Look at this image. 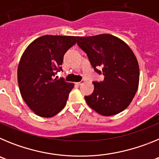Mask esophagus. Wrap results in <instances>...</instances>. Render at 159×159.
I'll use <instances>...</instances> for the list:
<instances>
[{"mask_svg": "<svg viewBox=\"0 0 159 159\" xmlns=\"http://www.w3.org/2000/svg\"><path fill=\"white\" fill-rule=\"evenodd\" d=\"M84 80H82V81H80V82L76 83V84H77V85H82V84H84Z\"/></svg>", "mask_w": 159, "mask_h": 159, "instance_id": "34e87169", "label": "esophagus"}]
</instances>
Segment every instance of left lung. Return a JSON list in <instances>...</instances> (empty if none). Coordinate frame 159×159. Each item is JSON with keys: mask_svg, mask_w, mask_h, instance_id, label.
Returning <instances> with one entry per match:
<instances>
[{"mask_svg": "<svg viewBox=\"0 0 159 159\" xmlns=\"http://www.w3.org/2000/svg\"><path fill=\"white\" fill-rule=\"evenodd\" d=\"M76 38L94 70L104 75L102 82L93 83V93L84 97L88 105L104 116L124 111L139 83V67L134 52L123 40L110 34Z\"/></svg>", "mask_w": 159, "mask_h": 159, "instance_id": "obj_1", "label": "left lung"}]
</instances>
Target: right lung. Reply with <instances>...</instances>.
<instances>
[{
    "label": "right lung",
    "mask_w": 159,
    "mask_h": 159,
    "mask_svg": "<svg viewBox=\"0 0 159 159\" xmlns=\"http://www.w3.org/2000/svg\"><path fill=\"white\" fill-rule=\"evenodd\" d=\"M75 43V36L46 35L33 40L22 54L17 67L20 92L40 117H52L65 107L74 84L54 76L62 70L65 52Z\"/></svg>",
    "instance_id": "obj_1"
}]
</instances>
